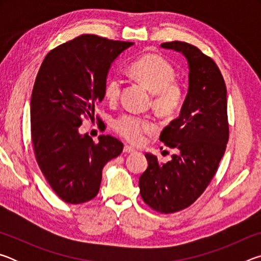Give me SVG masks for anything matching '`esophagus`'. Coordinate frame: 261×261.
Wrapping results in <instances>:
<instances>
[{
  "instance_id": "esophagus-1",
  "label": "esophagus",
  "mask_w": 261,
  "mask_h": 261,
  "mask_svg": "<svg viewBox=\"0 0 261 261\" xmlns=\"http://www.w3.org/2000/svg\"><path fill=\"white\" fill-rule=\"evenodd\" d=\"M123 152L132 154V153H136V149H134L131 146H124V148H123Z\"/></svg>"
}]
</instances>
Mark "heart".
Wrapping results in <instances>:
<instances>
[{
	"instance_id": "1",
	"label": "heart",
	"mask_w": 261,
	"mask_h": 261,
	"mask_svg": "<svg viewBox=\"0 0 261 261\" xmlns=\"http://www.w3.org/2000/svg\"><path fill=\"white\" fill-rule=\"evenodd\" d=\"M129 71L132 77L153 92L152 103L159 113L170 116L179 109L184 98L183 87L175 82L176 70L165 57L146 54L132 62ZM123 84V78L117 73L106 79L103 94L110 103L120 99ZM113 129L127 143L137 146L145 143L146 137L156 130V125L149 116L124 113L113 121Z\"/></svg>"
}]
</instances>
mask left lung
<instances>
[{
    "instance_id": "left-lung-1",
    "label": "left lung",
    "mask_w": 261,
    "mask_h": 261,
    "mask_svg": "<svg viewBox=\"0 0 261 261\" xmlns=\"http://www.w3.org/2000/svg\"><path fill=\"white\" fill-rule=\"evenodd\" d=\"M180 51L189 63V92L179 116L162 130L160 140L176 151L160 163L146 154L139 178L145 204L162 214L179 212L199 198L218 171L229 139L227 88L220 69L199 48L183 41L161 43Z\"/></svg>"
}]
</instances>
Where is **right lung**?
Listing matches in <instances>:
<instances>
[{
  "label": "right lung",
  "mask_w": 261,
  "mask_h": 261,
  "mask_svg": "<svg viewBox=\"0 0 261 261\" xmlns=\"http://www.w3.org/2000/svg\"><path fill=\"white\" fill-rule=\"evenodd\" d=\"M132 45L82 34L51 49L39 69L31 96V139L41 173L68 204L93 199L102 168L122 153L115 137L101 135L94 143L78 127L94 117L110 65Z\"/></svg>",
  "instance_id": "1"
}]
</instances>
